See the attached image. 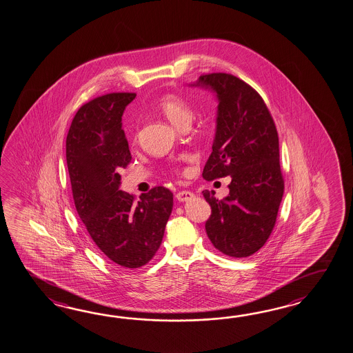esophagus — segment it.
Listing matches in <instances>:
<instances>
[{"label": "esophagus", "instance_id": "34e87169", "mask_svg": "<svg viewBox=\"0 0 353 353\" xmlns=\"http://www.w3.org/2000/svg\"><path fill=\"white\" fill-rule=\"evenodd\" d=\"M194 192H191V191H180V192H177L176 194V199L181 201V203H183V201H188L191 198H194Z\"/></svg>", "mask_w": 353, "mask_h": 353}]
</instances>
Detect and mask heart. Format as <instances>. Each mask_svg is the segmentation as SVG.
<instances>
[{"instance_id":"1","label":"heart","mask_w":353,"mask_h":353,"mask_svg":"<svg viewBox=\"0 0 353 353\" xmlns=\"http://www.w3.org/2000/svg\"><path fill=\"white\" fill-rule=\"evenodd\" d=\"M158 110L176 128L191 120V111L188 103L176 94H165L158 101Z\"/></svg>"}]
</instances>
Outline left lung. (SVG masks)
<instances>
[{"label":"left lung","instance_id":"8db88e82","mask_svg":"<svg viewBox=\"0 0 353 353\" xmlns=\"http://www.w3.org/2000/svg\"><path fill=\"white\" fill-rule=\"evenodd\" d=\"M189 86L208 89L218 101L213 152L203 177L231 176L222 200L203 191L212 208L205 231L224 255L246 258L267 242L283 198L274 121L258 92L231 74L201 75Z\"/></svg>","mask_w":353,"mask_h":353}]
</instances>
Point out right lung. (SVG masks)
I'll use <instances>...</instances> for the list:
<instances>
[{
  "label": "right lung",
  "mask_w": 353,
  "mask_h": 353,
  "mask_svg": "<svg viewBox=\"0 0 353 353\" xmlns=\"http://www.w3.org/2000/svg\"><path fill=\"white\" fill-rule=\"evenodd\" d=\"M135 93H111L81 105L66 138V161L79 216L97 248L114 265H145L163 240L173 194L157 186L138 201L119 190L131 161L122 114Z\"/></svg>",
  "instance_id": "add662e5"
}]
</instances>
